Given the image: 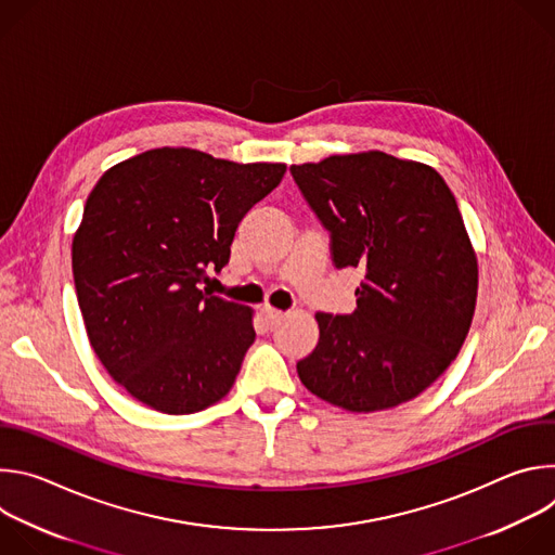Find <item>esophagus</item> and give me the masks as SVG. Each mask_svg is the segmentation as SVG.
<instances>
[{"instance_id": "esophagus-1", "label": "esophagus", "mask_w": 555, "mask_h": 555, "mask_svg": "<svg viewBox=\"0 0 555 555\" xmlns=\"http://www.w3.org/2000/svg\"><path fill=\"white\" fill-rule=\"evenodd\" d=\"M263 319H266L270 325H276V323H281V321L285 319V313L279 311V309H274V307H263Z\"/></svg>"}]
</instances>
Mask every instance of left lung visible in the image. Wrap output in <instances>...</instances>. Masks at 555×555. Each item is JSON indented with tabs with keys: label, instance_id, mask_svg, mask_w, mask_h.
Wrapping results in <instances>:
<instances>
[{
	"label": "left lung",
	"instance_id": "1",
	"mask_svg": "<svg viewBox=\"0 0 555 555\" xmlns=\"http://www.w3.org/2000/svg\"><path fill=\"white\" fill-rule=\"evenodd\" d=\"M330 232L338 270L360 268L353 313H315L300 382L353 413L404 404L456 358L474 315L477 255L443 178L382 151L289 167Z\"/></svg>",
	"mask_w": 555,
	"mask_h": 555
}]
</instances>
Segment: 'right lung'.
Instances as JSON below:
<instances>
[{
  "label": "right lung",
  "mask_w": 555,
  "mask_h": 555,
  "mask_svg": "<svg viewBox=\"0 0 555 555\" xmlns=\"http://www.w3.org/2000/svg\"><path fill=\"white\" fill-rule=\"evenodd\" d=\"M285 165L151 149L103 173L72 242L90 345L138 402L189 415L232 388L255 343L253 311L202 289L230 259L246 212Z\"/></svg>",
  "instance_id": "obj_1"
}]
</instances>
